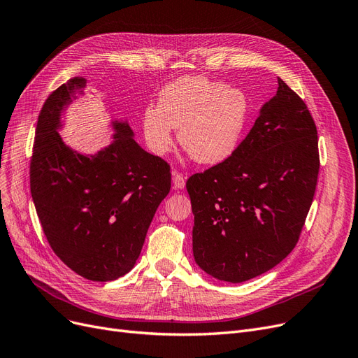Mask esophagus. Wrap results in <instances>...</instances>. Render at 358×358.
Instances as JSON below:
<instances>
[{
	"instance_id": "34e87169",
	"label": "esophagus",
	"mask_w": 358,
	"mask_h": 358,
	"mask_svg": "<svg viewBox=\"0 0 358 358\" xmlns=\"http://www.w3.org/2000/svg\"><path fill=\"white\" fill-rule=\"evenodd\" d=\"M173 182H174V189L181 190V189H184V185H185V177L182 174L177 173V171H174V173H173Z\"/></svg>"
}]
</instances>
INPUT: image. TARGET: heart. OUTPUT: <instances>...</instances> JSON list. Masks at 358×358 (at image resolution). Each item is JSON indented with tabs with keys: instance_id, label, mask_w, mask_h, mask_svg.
<instances>
[{
	"instance_id": "1",
	"label": "heart",
	"mask_w": 358,
	"mask_h": 358,
	"mask_svg": "<svg viewBox=\"0 0 358 358\" xmlns=\"http://www.w3.org/2000/svg\"><path fill=\"white\" fill-rule=\"evenodd\" d=\"M250 115V101L236 86L185 76L162 87L158 105H148L142 117L146 146L158 157L178 141L192 157L205 165L227 161L237 150Z\"/></svg>"
}]
</instances>
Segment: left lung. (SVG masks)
<instances>
[{
  "instance_id": "1",
  "label": "left lung",
  "mask_w": 358,
  "mask_h": 358,
  "mask_svg": "<svg viewBox=\"0 0 358 358\" xmlns=\"http://www.w3.org/2000/svg\"><path fill=\"white\" fill-rule=\"evenodd\" d=\"M317 130L304 101L278 79L276 95L227 161L193 174V256L210 276L244 282L297 244L319 176Z\"/></svg>"
}]
</instances>
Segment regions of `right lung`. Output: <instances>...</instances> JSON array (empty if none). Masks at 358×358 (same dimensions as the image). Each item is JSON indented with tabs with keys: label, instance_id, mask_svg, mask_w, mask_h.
I'll list each match as a JSON object with an SVG mask.
<instances>
[{
	"label": "right lung",
	"instance_id": "add662e5",
	"mask_svg": "<svg viewBox=\"0 0 358 358\" xmlns=\"http://www.w3.org/2000/svg\"><path fill=\"white\" fill-rule=\"evenodd\" d=\"M86 87L73 77L45 101L30 159V193L43 234L66 265L90 281L126 275L171 189L169 165L136 143L127 122L113 121L114 142L77 153L58 134L61 113Z\"/></svg>",
	"mask_w": 358,
	"mask_h": 358
}]
</instances>
